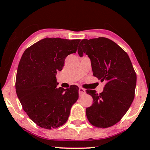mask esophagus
I'll list each match as a JSON object with an SVG mask.
<instances>
[{"instance_id": "1", "label": "esophagus", "mask_w": 150, "mask_h": 150, "mask_svg": "<svg viewBox=\"0 0 150 150\" xmlns=\"http://www.w3.org/2000/svg\"><path fill=\"white\" fill-rule=\"evenodd\" d=\"M86 93V91H85V89H84L83 88H79V96H82L83 95H84Z\"/></svg>"}]
</instances>
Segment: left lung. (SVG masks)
I'll list each match as a JSON object with an SVG mask.
<instances>
[{
  "label": "left lung",
  "instance_id": "left-lung-1",
  "mask_svg": "<svg viewBox=\"0 0 150 150\" xmlns=\"http://www.w3.org/2000/svg\"><path fill=\"white\" fill-rule=\"evenodd\" d=\"M77 52L80 57L87 54L94 76L106 81L100 94L95 90L86 91L93 100V105L86 109L89 122L100 128L114 125L128 111L135 94L136 74L128 54L105 37L83 39Z\"/></svg>",
  "mask_w": 150,
  "mask_h": 150
}]
</instances>
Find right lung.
<instances>
[{"instance_id":"right-lung-1","label":"right lung","mask_w":150,"mask_h":150,"mask_svg":"<svg viewBox=\"0 0 150 150\" xmlns=\"http://www.w3.org/2000/svg\"><path fill=\"white\" fill-rule=\"evenodd\" d=\"M79 39L45 38L26 49L18 64L16 92L23 109L41 127L63 125L79 97V88H57L56 74L65 59L75 53Z\"/></svg>"}]
</instances>
